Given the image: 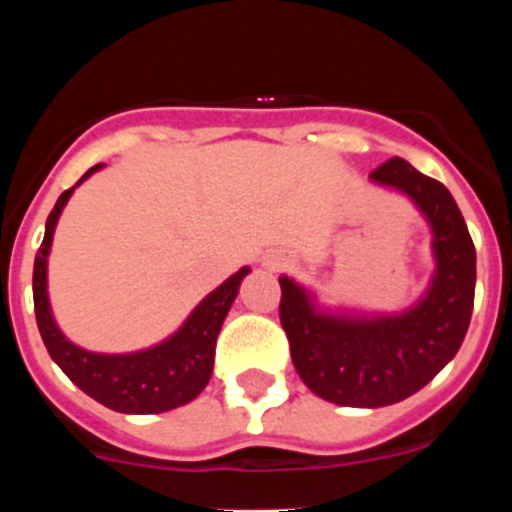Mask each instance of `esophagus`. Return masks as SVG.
<instances>
[{
    "label": "esophagus",
    "instance_id": "34e87169",
    "mask_svg": "<svg viewBox=\"0 0 512 512\" xmlns=\"http://www.w3.org/2000/svg\"><path fill=\"white\" fill-rule=\"evenodd\" d=\"M285 265H287V257L280 255V252H275V255H267L265 257V267H267V270L277 272V270H282V267H285Z\"/></svg>",
    "mask_w": 512,
    "mask_h": 512
}]
</instances>
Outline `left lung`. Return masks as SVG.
I'll list each match as a JSON object with an SVG mask.
<instances>
[{"mask_svg": "<svg viewBox=\"0 0 512 512\" xmlns=\"http://www.w3.org/2000/svg\"><path fill=\"white\" fill-rule=\"evenodd\" d=\"M399 190L433 232L436 272L426 294L401 314L359 317L319 309L317 299L280 277V322L304 384L339 406L379 409L409 399L461 349L476 294V247L448 188L391 158L369 175Z\"/></svg>", "mask_w": 512, "mask_h": 512, "instance_id": "left-lung-1", "label": "left lung"}]
</instances>
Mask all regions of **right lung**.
Wrapping results in <instances>:
<instances>
[{
    "label": "right lung",
    "instance_id": "obj_1",
    "mask_svg": "<svg viewBox=\"0 0 512 512\" xmlns=\"http://www.w3.org/2000/svg\"><path fill=\"white\" fill-rule=\"evenodd\" d=\"M98 168L103 165L98 163L86 170L79 183H84ZM74 188L64 190L56 200L54 210L46 218L44 242L34 260V312L46 352L84 394L118 414H163L185 406L208 386L220 327L235 302L240 282L250 275V267H242L227 277L223 285L213 289L193 309V314L173 337L156 347L131 354L86 352L69 342L56 327L49 307V292H46V260L54 240V227Z\"/></svg>",
    "mask_w": 512,
    "mask_h": 512
}]
</instances>
